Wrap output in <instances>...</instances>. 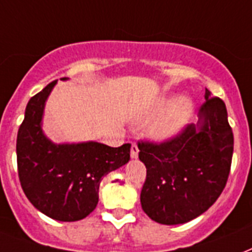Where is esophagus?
Returning a JSON list of instances; mask_svg holds the SVG:
<instances>
[{"instance_id":"1","label":"esophagus","mask_w":252,"mask_h":252,"mask_svg":"<svg viewBox=\"0 0 252 252\" xmlns=\"http://www.w3.org/2000/svg\"><path fill=\"white\" fill-rule=\"evenodd\" d=\"M138 153H139V148L135 143L131 144V151H130V155H131L132 159H136L138 158Z\"/></svg>"}]
</instances>
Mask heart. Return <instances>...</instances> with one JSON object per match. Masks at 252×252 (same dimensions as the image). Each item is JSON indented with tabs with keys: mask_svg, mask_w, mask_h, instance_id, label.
Listing matches in <instances>:
<instances>
[{
	"mask_svg": "<svg viewBox=\"0 0 252 252\" xmlns=\"http://www.w3.org/2000/svg\"><path fill=\"white\" fill-rule=\"evenodd\" d=\"M169 97H164L158 102L155 114L166 110L154 121L147 128L148 135L153 139L164 140L176 135L189 121L193 112L192 101L187 97H179L173 101Z\"/></svg>",
	"mask_w": 252,
	"mask_h": 252,
	"instance_id": "heart-1",
	"label": "heart"
}]
</instances>
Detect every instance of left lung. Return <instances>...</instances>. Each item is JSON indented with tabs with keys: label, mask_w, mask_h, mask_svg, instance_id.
I'll use <instances>...</instances> for the list:
<instances>
[{
	"label": "left lung",
	"mask_w": 252,
	"mask_h": 252,
	"mask_svg": "<svg viewBox=\"0 0 252 252\" xmlns=\"http://www.w3.org/2000/svg\"><path fill=\"white\" fill-rule=\"evenodd\" d=\"M138 148L147 168L140 192L144 213L163 225L198 217L217 201L230 173L234 135L225 102L206 89L198 124L159 143L140 140Z\"/></svg>",
	"instance_id": "8db88e82"
}]
</instances>
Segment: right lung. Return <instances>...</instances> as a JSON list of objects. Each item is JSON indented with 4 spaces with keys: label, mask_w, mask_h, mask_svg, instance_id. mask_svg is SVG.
Returning <instances> with one entry per match:
<instances>
[{
    "label": "right lung",
    "mask_w": 252,
    "mask_h": 252,
    "mask_svg": "<svg viewBox=\"0 0 252 252\" xmlns=\"http://www.w3.org/2000/svg\"><path fill=\"white\" fill-rule=\"evenodd\" d=\"M55 84L56 80L31 97L26 106L17 135L18 177L36 209L56 221L73 222L95 209L102 177L130 160L131 144H55L47 139L40 122L44 102Z\"/></svg>",
    "instance_id": "add662e5"
}]
</instances>
